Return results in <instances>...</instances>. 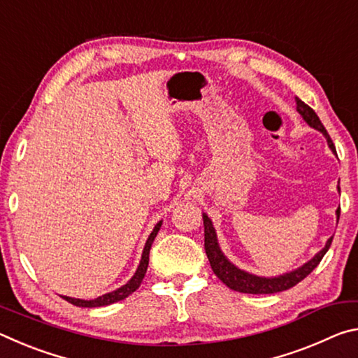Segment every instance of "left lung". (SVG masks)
Wrapping results in <instances>:
<instances>
[{"mask_svg": "<svg viewBox=\"0 0 358 358\" xmlns=\"http://www.w3.org/2000/svg\"><path fill=\"white\" fill-rule=\"evenodd\" d=\"M296 112L301 115V118L305 120L311 128L322 132V136L327 138V143H329V148L336 155L335 145H333L329 132H327V129L324 128V124L320 123L316 112L299 98H296ZM338 191H339V186H338ZM202 217H203V227H205V252H207V257L210 260L211 270L215 271V275L220 278V280L226 284L229 289L237 290V292H243V294H276V292H282V290L294 287L295 284H299L301 280H305V278L310 275L314 268H316L320 260H322V257L325 256V252L329 251L333 240V237L327 240V243L322 250H320L317 254H314L313 259H310L308 262L299 266V268L287 271V273L278 275V276H259V275L250 273V271L246 270H241L237 265L230 262V260L226 257V254L222 252L220 243H217V235L213 227V221L210 220L207 213H202ZM338 220H339V208L336 210V222Z\"/></svg>", "mask_w": 358, "mask_h": 358, "instance_id": "left-lung-1", "label": "left lung"}]
</instances>
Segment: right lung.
Segmentation results:
<instances>
[{
  "instance_id": "right-lung-1",
  "label": "right lung",
  "mask_w": 358,
  "mask_h": 358,
  "mask_svg": "<svg viewBox=\"0 0 358 358\" xmlns=\"http://www.w3.org/2000/svg\"><path fill=\"white\" fill-rule=\"evenodd\" d=\"M162 226V221H159L155 226L153 232H151L148 235L147 238V243H145L143 246V251H142V257H141V262H138L137 265V270L136 273L132 275L131 280L123 284V286L112 290V292H107L104 295L98 296V299H93V300H83V299H72V296H66V295H62L63 299L66 301L72 303V305L76 306H80V308H98V306H107V305H112V303H117L120 300H124L126 296H129L132 292H136V290L138 289V286H141V282L143 281L145 278V273H147V268H148V254H150V248L151 245H153V241L156 238L157 232H159V229Z\"/></svg>"
}]
</instances>
